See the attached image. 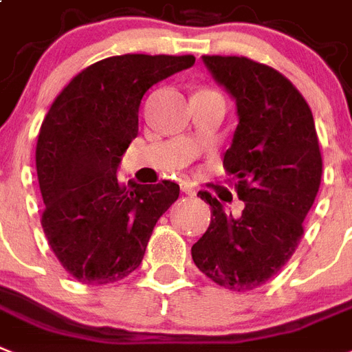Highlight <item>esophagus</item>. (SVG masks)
<instances>
[{"instance_id":"esophagus-1","label":"esophagus","mask_w":352,"mask_h":352,"mask_svg":"<svg viewBox=\"0 0 352 352\" xmlns=\"http://www.w3.org/2000/svg\"><path fill=\"white\" fill-rule=\"evenodd\" d=\"M182 191H184L186 195H190V197H193L197 193L195 188H193V186H190V184H182Z\"/></svg>"}]
</instances>
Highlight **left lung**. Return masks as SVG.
<instances>
[{
  "instance_id": "obj_1",
  "label": "left lung",
  "mask_w": 352,
  "mask_h": 352,
  "mask_svg": "<svg viewBox=\"0 0 352 352\" xmlns=\"http://www.w3.org/2000/svg\"><path fill=\"white\" fill-rule=\"evenodd\" d=\"M202 61L236 102L239 126L224 168L244 210L233 219L199 191L211 221L191 256L215 284L244 293L275 276L298 248L320 188L322 153L309 104L287 77L244 56Z\"/></svg>"
}]
</instances>
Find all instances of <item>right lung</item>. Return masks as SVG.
Wrapping results in <instances>:
<instances>
[{
    "instance_id": "add662e5",
    "label": "right lung",
    "mask_w": 352,
    "mask_h": 352,
    "mask_svg": "<svg viewBox=\"0 0 352 352\" xmlns=\"http://www.w3.org/2000/svg\"><path fill=\"white\" fill-rule=\"evenodd\" d=\"M193 56L124 54L77 74L41 124L36 168L48 245L77 282L104 285L141 265L151 231L179 199V184L117 181L139 131L148 88L193 67Z\"/></svg>"
}]
</instances>
